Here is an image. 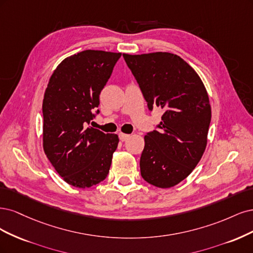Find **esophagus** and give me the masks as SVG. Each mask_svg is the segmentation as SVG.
Returning a JSON list of instances; mask_svg holds the SVG:
<instances>
[{"label": "esophagus", "mask_w": 253, "mask_h": 253, "mask_svg": "<svg viewBox=\"0 0 253 253\" xmlns=\"http://www.w3.org/2000/svg\"><path fill=\"white\" fill-rule=\"evenodd\" d=\"M119 136H120V140H121L122 142L126 141L127 138H129V137H130V135H129V134H126V133H120V134H119Z\"/></svg>", "instance_id": "1"}]
</instances>
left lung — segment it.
I'll return each instance as SVG.
<instances>
[{"instance_id":"obj_1","label":"left lung","mask_w":253,"mask_h":253,"mask_svg":"<svg viewBox=\"0 0 253 253\" xmlns=\"http://www.w3.org/2000/svg\"><path fill=\"white\" fill-rule=\"evenodd\" d=\"M148 109L164 110L158 130L144 136L142 177L159 188H170L188 176L207 145L211 107L195 70L169 52L123 53Z\"/></svg>"}]
</instances>
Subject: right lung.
<instances>
[{
    "label": "right lung",
    "instance_id": "1",
    "mask_svg": "<svg viewBox=\"0 0 253 253\" xmlns=\"http://www.w3.org/2000/svg\"><path fill=\"white\" fill-rule=\"evenodd\" d=\"M121 52L84 50L63 60L43 100V148L63 180L89 188L107 176L119 144L115 133L86 128ZM96 110V115L99 113Z\"/></svg>",
    "mask_w": 253,
    "mask_h": 253
}]
</instances>
